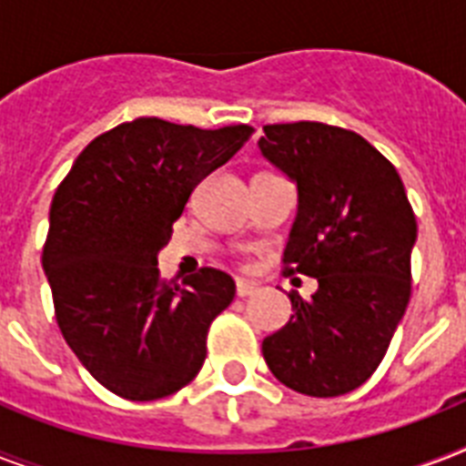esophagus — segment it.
Masks as SVG:
<instances>
[{"label":"esophagus","instance_id":"1","mask_svg":"<svg viewBox=\"0 0 466 466\" xmlns=\"http://www.w3.org/2000/svg\"><path fill=\"white\" fill-rule=\"evenodd\" d=\"M258 292V285L248 283V280H237V298H248V295H256Z\"/></svg>","mask_w":466,"mask_h":466}]
</instances>
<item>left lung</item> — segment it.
<instances>
[{
    "instance_id": "1",
    "label": "left lung",
    "mask_w": 466,
    "mask_h": 466,
    "mask_svg": "<svg viewBox=\"0 0 466 466\" xmlns=\"http://www.w3.org/2000/svg\"><path fill=\"white\" fill-rule=\"evenodd\" d=\"M263 157L298 183L285 273L317 278L311 299L263 340L278 382L340 397L368 382L411 299L416 215L397 168L365 137L314 120L263 126Z\"/></svg>"
}]
</instances>
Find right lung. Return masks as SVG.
Instances as JSON below:
<instances>
[{
  "mask_svg": "<svg viewBox=\"0 0 466 466\" xmlns=\"http://www.w3.org/2000/svg\"><path fill=\"white\" fill-rule=\"evenodd\" d=\"M251 135V126L127 120L94 137L55 190L43 244L55 319L113 394L155 401L203 368L208 331L232 305L234 280L205 266L181 285L167 283L157 254L193 188Z\"/></svg>",
  "mask_w": 466,
  "mask_h": 466,
  "instance_id": "right-lung-1",
  "label": "right lung"
}]
</instances>
